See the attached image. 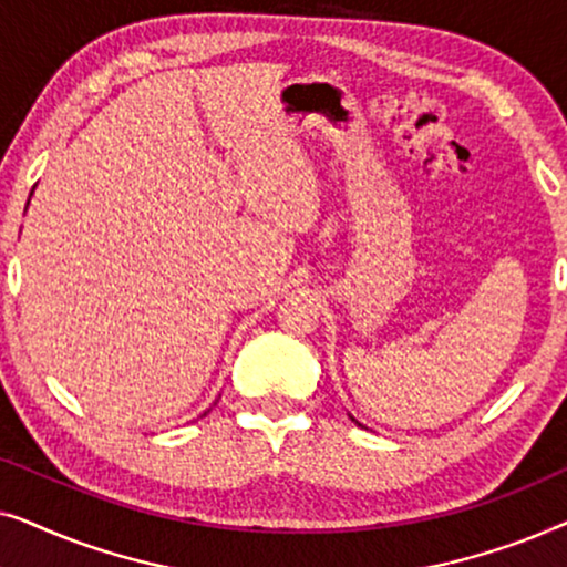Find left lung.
<instances>
[{
  "label": "left lung",
  "mask_w": 567,
  "mask_h": 567,
  "mask_svg": "<svg viewBox=\"0 0 567 567\" xmlns=\"http://www.w3.org/2000/svg\"><path fill=\"white\" fill-rule=\"evenodd\" d=\"M359 425H361V423H359Z\"/></svg>",
  "instance_id": "8db88e82"
}]
</instances>
